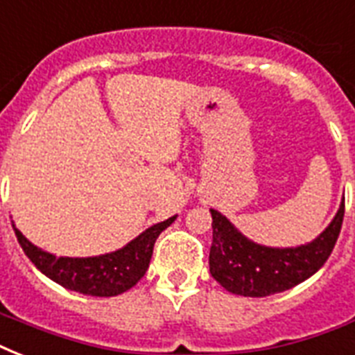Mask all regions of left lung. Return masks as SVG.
Returning a JSON list of instances; mask_svg holds the SVG:
<instances>
[{"mask_svg":"<svg viewBox=\"0 0 355 355\" xmlns=\"http://www.w3.org/2000/svg\"><path fill=\"white\" fill-rule=\"evenodd\" d=\"M214 241L210 272L228 293L241 297H269L302 284L330 258L341 232L345 199L336 217L313 241L297 247H267L248 239L211 208Z\"/></svg>","mask_w":355,"mask_h":355,"instance_id":"8db88e82","label":"left lung"}]
</instances>
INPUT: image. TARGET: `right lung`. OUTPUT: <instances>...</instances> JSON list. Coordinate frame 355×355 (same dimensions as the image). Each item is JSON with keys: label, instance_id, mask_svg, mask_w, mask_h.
Instances as JSON below:
<instances>
[{"label": "right lung", "instance_id": "right-lung-1", "mask_svg": "<svg viewBox=\"0 0 355 355\" xmlns=\"http://www.w3.org/2000/svg\"><path fill=\"white\" fill-rule=\"evenodd\" d=\"M175 219L177 216L156 223L114 252L90 256V258H69V256L58 258L55 254L33 245L19 232L14 223L12 228L25 256L35 263L36 269L53 282H57L58 286L90 297H116L128 291L141 280L145 270L149 269L156 237Z\"/></svg>", "mask_w": 355, "mask_h": 355}]
</instances>
